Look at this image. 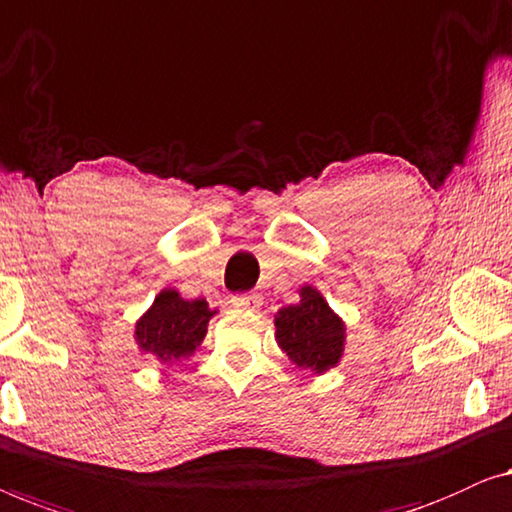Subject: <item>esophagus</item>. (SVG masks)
Wrapping results in <instances>:
<instances>
[{
	"label": "esophagus",
	"instance_id": "1",
	"mask_svg": "<svg viewBox=\"0 0 512 512\" xmlns=\"http://www.w3.org/2000/svg\"><path fill=\"white\" fill-rule=\"evenodd\" d=\"M259 304H262V297L255 292H241L232 297V306L243 308V311H255V308H259Z\"/></svg>",
	"mask_w": 512,
	"mask_h": 512
}]
</instances>
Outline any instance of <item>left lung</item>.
Wrapping results in <instances>:
<instances>
[{
	"instance_id": "obj_1",
	"label": "left lung",
	"mask_w": 512,
	"mask_h": 512,
	"mask_svg": "<svg viewBox=\"0 0 512 512\" xmlns=\"http://www.w3.org/2000/svg\"><path fill=\"white\" fill-rule=\"evenodd\" d=\"M276 338L292 362L322 373L341 359L343 322L313 287H304L297 306L278 311Z\"/></svg>"
}]
</instances>
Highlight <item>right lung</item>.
<instances>
[{
	"instance_id": "1",
	"label": "right lung",
	"mask_w": 512,
	"mask_h": 512,
	"mask_svg": "<svg viewBox=\"0 0 512 512\" xmlns=\"http://www.w3.org/2000/svg\"><path fill=\"white\" fill-rule=\"evenodd\" d=\"M213 311L204 299L185 301L174 290L160 292L155 304L136 322V341L164 362L181 359L204 341Z\"/></svg>"
}]
</instances>
